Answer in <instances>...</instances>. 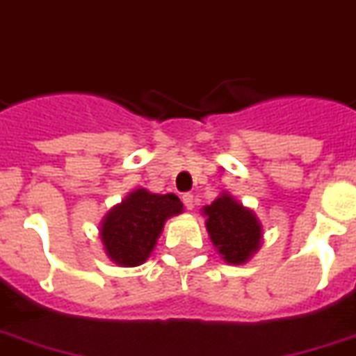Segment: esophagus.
I'll use <instances>...</instances> for the list:
<instances>
[{
  "instance_id": "34e87169",
  "label": "esophagus",
  "mask_w": 356,
  "mask_h": 356,
  "mask_svg": "<svg viewBox=\"0 0 356 356\" xmlns=\"http://www.w3.org/2000/svg\"><path fill=\"white\" fill-rule=\"evenodd\" d=\"M183 203H184V207L188 208V210H192V208L195 207V199H193L192 193H184V195H183Z\"/></svg>"
}]
</instances>
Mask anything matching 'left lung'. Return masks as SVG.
<instances>
[{
    "mask_svg": "<svg viewBox=\"0 0 356 356\" xmlns=\"http://www.w3.org/2000/svg\"><path fill=\"white\" fill-rule=\"evenodd\" d=\"M207 230L213 247L227 263L241 265L261 243V225L248 208L223 193L210 207H204Z\"/></svg>",
    "mask_w": 356,
    "mask_h": 356,
    "instance_id": "8db88e82",
    "label": "left lung"
}]
</instances>
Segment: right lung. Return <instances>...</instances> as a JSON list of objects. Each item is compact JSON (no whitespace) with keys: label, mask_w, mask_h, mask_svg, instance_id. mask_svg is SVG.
I'll list each match as a JSON object with an SVG mask.
<instances>
[{"label":"right lung","mask_w":356,"mask_h":356,"mask_svg":"<svg viewBox=\"0 0 356 356\" xmlns=\"http://www.w3.org/2000/svg\"><path fill=\"white\" fill-rule=\"evenodd\" d=\"M181 212L183 203L177 195L138 188L104 218L100 238L106 254L117 265L137 267L152 254L164 221Z\"/></svg>","instance_id":"add662e5"}]
</instances>
